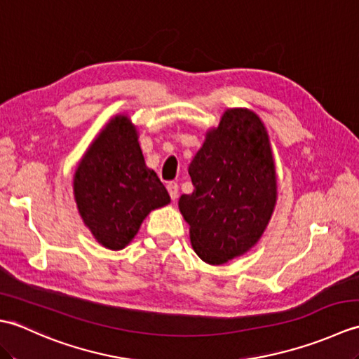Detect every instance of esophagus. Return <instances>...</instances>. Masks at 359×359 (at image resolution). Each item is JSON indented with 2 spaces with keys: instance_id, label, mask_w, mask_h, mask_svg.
Masks as SVG:
<instances>
[{
  "instance_id": "34e87169",
  "label": "esophagus",
  "mask_w": 359,
  "mask_h": 359,
  "mask_svg": "<svg viewBox=\"0 0 359 359\" xmlns=\"http://www.w3.org/2000/svg\"><path fill=\"white\" fill-rule=\"evenodd\" d=\"M166 188H168V193H170V196H171V199H172V201L177 199V196H179V185L174 184V182H170V184L166 185Z\"/></svg>"
}]
</instances>
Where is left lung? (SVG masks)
Listing matches in <instances>:
<instances>
[{"instance_id":"left-lung-1","label":"left lung","mask_w":359,"mask_h":359,"mask_svg":"<svg viewBox=\"0 0 359 359\" xmlns=\"http://www.w3.org/2000/svg\"><path fill=\"white\" fill-rule=\"evenodd\" d=\"M188 172L194 191L179 210L203 262L222 265L255 247L276 205V170L269 133L247 108L224 112L207 133Z\"/></svg>"}]
</instances>
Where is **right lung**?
<instances>
[{
	"mask_svg": "<svg viewBox=\"0 0 359 359\" xmlns=\"http://www.w3.org/2000/svg\"><path fill=\"white\" fill-rule=\"evenodd\" d=\"M83 222L104 248L121 250L152 210L171 202L157 174L144 165L137 128L128 116L109 120L74 174Z\"/></svg>",
	"mask_w": 359,
	"mask_h": 359,
	"instance_id": "obj_1",
	"label": "right lung"
}]
</instances>
